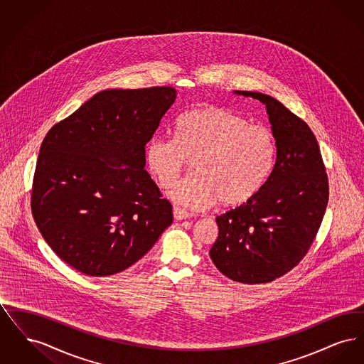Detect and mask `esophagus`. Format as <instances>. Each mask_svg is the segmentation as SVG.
Returning <instances> with one entry per match:
<instances>
[{"mask_svg": "<svg viewBox=\"0 0 364 364\" xmlns=\"http://www.w3.org/2000/svg\"><path fill=\"white\" fill-rule=\"evenodd\" d=\"M173 217L176 221H183V220L190 218V213L187 210H184V208H174Z\"/></svg>", "mask_w": 364, "mask_h": 364, "instance_id": "1", "label": "esophagus"}]
</instances>
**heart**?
<instances>
[{"label":"heart","mask_w":364,"mask_h":364,"mask_svg":"<svg viewBox=\"0 0 364 364\" xmlns=\"http://www.w3.org/2000/svg\"><path fill=\"white\" fill-rule=\"evenodd\" d=\"M274 156V136L266 127L211 105L180 116L176 139L156 135L144 151L149 172L164 188L192 158L193 172L176 183L169 198L193 210L247 203L267 180Z\"/></svg>","instance_id":"b5f03b06"}]
</instances>
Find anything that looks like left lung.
Returning a JSON list of instances; mask_svg holds the SVG:
<instances>
[{"label":"left lung","mask_w":364,"mask_h":364,"mask_svg":"<svg viewBox=\"0 0 364 364\" xmlns=\"http://www.w3.org/2000/svg\"><path fill=\"white\" fill-rule=\"evenodd\" d=\"M266 106L276 161L257 195L217 217L218 237L210 250L215 267L242 284L284 276L304 258L329 200L328 176L310 127L272 95L233 91Z\"/></svg>","instance_id":"obj_1"}]
</instances>
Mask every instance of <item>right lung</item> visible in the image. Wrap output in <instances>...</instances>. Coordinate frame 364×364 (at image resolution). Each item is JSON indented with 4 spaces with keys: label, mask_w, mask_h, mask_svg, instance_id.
I'll list each match as a JSON object with an SVG mask.
<instances>
[{
    "label": "right lung",
    "mask_w": 364,
    "mask_h": 364,
    "mask_svg": "<svg viewBox=\"0 0 364 364\" xmlns=\"http://www.w3.org/2000/svg\"><path fill=\"white\" fill-rule=\"evenodd\" d=\"M176 97L172 87L104 90L43 139L31 193L35 224L77 272L120 273L173 223L172 205L144 169V151Z\"/></svg>",
    "instance_id": "add662e5"
}]
</instances>
